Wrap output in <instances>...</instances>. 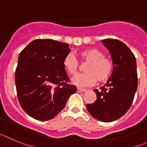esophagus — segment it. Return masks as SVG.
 Instances as JSON below:
<instances>
[{"mask_svg": "<svg viewBox=\"0 0 147 147\" xmlns=\"http://www.w3.org/2000/svg\"><path fill=\"white\" fill-rule=\"evenodd\" d=\"M86 90L85 89H83V88H77V92L78 93H82V92H85Z\"/></svg>", "mask_w": 147, "mask_h": 147, "instance_id": "obj_1", "label": "esophagus"}]
</instances>
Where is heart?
<instances>
[{
    "label": "heart",
    "instance_id": "b5f03b06",
    "mask_svg": "<svg viewBox=\"0 0 147 147\" xmlns=\"http://www.w3.org/2000/svg\"><path fill=\"white\" fill-rule=\"evenodd\" d=\"M103 51L97 48H90L80 52L82 62H88L85 67V73L79 74L72 80V83L80 87L93 85L96 80L103 82L110 78L113 69L111 59L104 56ZM63 66L69 74L75 75L79 68V62L72 53L65 57Z\"/></svg>",
    "mask_w": 147,
    "mask_h": 147
}]
</instances>
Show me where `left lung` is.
<instances>
[{"label": "left lung", "mask_w": 147, "mask_h": 147, "mask_svg": "<svg viewBox=\"0 0 147 147\" xmlns=\"http://www.w3.org/2000/svg\"><path fill=\"white\" fill-rule=\"evenodd\" d=\"M102 42L110 51L113 70L101 90H94L96 102L86 107L97 120L111 122L123 116L132 105L138 88L137 65L134 54L124 42L115 39Z\"/></svg>", "instance_id": "left-lung-1"}]
</instances>
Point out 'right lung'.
<instances>
[{"instance_id":"add662e5","label":"right lung","mask_w":147,"mask_h":147,"mask_svg":"<svg viewBox=\"0 0 147 147\" xmlns=\"http://www.w3.org/2000/svg\"><path fill=\"white\" fill-rule=\"evenodd\" d=\"M69 45L50 39L30 42L19 54L15 71L18 101L23 110L39 121H48L57 115L76 87L69 78L63 60Z\"/></svg>"}]
</instances>
